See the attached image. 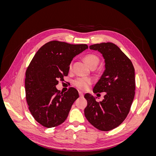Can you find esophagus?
Returning <instances> with one entry per match:
<instances>
[{
	"label": "esophagus",
	"instance_id": "1",
	"mask_svg": "<svg viewBox=\"0 0 156 156\" xmlns=\"http://www.w3.org/2000/svg\"><path fill=\"white\" fill-rule=\"evenodd\" d=\"M79 96L80 97H83L84 96V94H83V92H81V91H79Z\"/></svg>",
	"mask_w": 156,
	"mask_h": 156
}]
</instances>
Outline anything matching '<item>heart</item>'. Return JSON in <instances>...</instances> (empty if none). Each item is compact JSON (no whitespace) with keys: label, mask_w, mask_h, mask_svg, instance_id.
<instances>
[{"label":"heart","mask_w":156,"mask_h":156,"mask_svg":"<svg viewBox=\"0 0 156 156\" xmlns=\"http://www.w3.org/2000/svg\"><path fill=\"white\" fill-rule=\"evenodd\" d=\"M84 61L90 67L94 65H98L99 63V58L94 54H89L86 55L84 58ZM69 67H72V64H70ZM93 81L92 79L88 77H79L75 79L73 81V84L81 90L87 89L90 84H92Z\"/></svg>","instance_id":"1"}]
</instances>
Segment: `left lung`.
I'll return each instance as SVG.
<instances>
[{"label": "left lung", "mask_w": 156, "mask_h": 156, "mask_svg": "<svg viewBox=\"0 0 156 156\" xmlns=\"http://www.w3.org/2000/svg\"><path fill=\"white\" fill-rule=\"evenodd\" d=\"M90 49L100 52L105 62V69L93 92L106 94L98 102L91 94H86L84 115L97 129L110 131L120 126L130 111L135 96V69L131 60L115 44H97Z\"/></svg>", "instance_id": "8db88e82"}]
</instances>
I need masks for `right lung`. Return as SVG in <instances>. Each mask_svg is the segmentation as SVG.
Listing matches in <instances>:
<instances>
[{
  "instance_id": "add662e5",
  "label": "right lung",
  "mask_w": 156,
  "mask_h": 156,
  "mask_svg": "<svg viewBox=\"0 0 156 156\" xmlns=\"http://www.w3.org/2000/svg\"><path fill=\"white\" fill-rule=\"evenodd\" d=\"M87 49L86 44L51 41L33 57L25 73L26 100L31 115L41 125L53 127L67 119L73 103L79 98L78 91L70 87L62 93L56 85L68 75L73 57Z\"/></svg>"
}]
</instances>
